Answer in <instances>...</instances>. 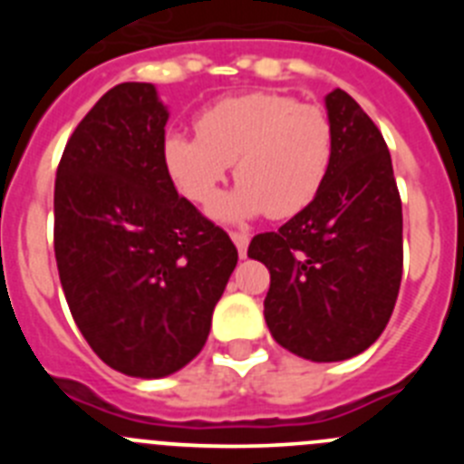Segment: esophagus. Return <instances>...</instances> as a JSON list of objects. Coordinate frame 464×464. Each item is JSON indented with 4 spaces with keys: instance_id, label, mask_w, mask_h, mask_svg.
Instances as JSON below:
<instances>
[{
    "instance_id": "obj_1",
    "label": "esophagus",
    "mask_w": 464,
    "mask_h": 464,
    "mask_svg": "<svg viewBox=\"0 0 464 464\" xmlns=\"http://www.w3.org/2000/svg\"><path fill=\"white\" fill-rule=\"evenodd\" d=\"M232 241H235L237 251H239V257H246V251H248V241H251V237L246 235V232H232Z\"/></svg>"
}]
</instances>
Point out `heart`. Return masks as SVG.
Returning <instances> with one entry per match:
<instances>
[{"label":"heart","instance_id":"heart-1","mask_svg":"<svg viewBox=\"0 0 464 464\" xmlns=\"http://www.w3.org/2000/svg\"><path fill=\"white\" fill-rule=\"evenodd\" d=\"M332 153L334 130L325 109L274 92L218 102L197 118V137L169 132L162 141L167 176L192 204L211 202L235 165L239 186L208 208L220 223L304 211L325 183Z\"/></svg>","mask_w":464,"mask_h":464}]
</instances>
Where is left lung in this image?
<instances>
[{"mask_svg":"<svg viewBox=\"0 0 464 464\" xmlns=\"http://www.w3.org/2000/svg\"><path fill=\"white\" fill-rule=\"evenodd\" d=\"M325 109L334 153L321 192L248 246L272 278V337L311 362L367 351L391 321L401 281V202L388 146L343 90L325 94Z\"/></svg>","mask_w":464,"mask_h":464,"instance_id":"1","label":"left lung"}]
</instances>
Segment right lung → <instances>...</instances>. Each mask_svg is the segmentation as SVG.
<instances>
[{
    "label": "right lung",
    "instance_id": "obj_1",
    "mask_svg": "<svg viewBox=\"0 0 464 464\" xmlns=\"http://www.w3.org/2000/svg\"><path fill=\"white\" fill-rule=\"evenodd\" d=\"M169 121L153 83L111 88L73 130L55 179V260L81 334L137 379L183 370L204 348L237 248L176 192Z\"/></svg>",
    "mask_w": 464,
    "mask_h": 464
}]
</instances>
